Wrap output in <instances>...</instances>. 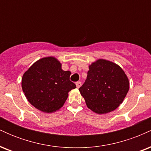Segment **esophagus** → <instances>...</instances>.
<instances>
[{
  "mask_svg": "<svg viewBox=\"0 0 151 151\" xmlns=\"http://www.w3.org/2000/svg\"><path fill=\"white\" fill-rule=\"evenodd\" d=\"M81 82H80V81H78V82L76 83V86H77V89H79V88L81 86Z\"/></svg>",
  "mask_w": 151,
  "mask_h": 151,
  "instance_id": "34e87169",
  "label": "esophagus"
}]
</instances>
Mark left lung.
Listing matches in <instances>:
<instances>
[{
	"label": "left lung",
	"instance_id": "8db88e82",
	"mask_svg": "<svg viewBox=\"0 0 151 151\" xmlns=\"http://www.w3.org/2000/svg\"><path fill=\"white\" fill-rule=\"evenodd\" d=\"M129 85V78L120 66L98 59L89 65L85 82L79 90L90 110L105 114L122 104Z\"/></svg>",
	"mask_w": 151,
	"mask_h": 151
}]
</instances>
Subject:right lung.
<instances>
[{
  "instance_id": "obj_1",
  "label": "right lung",
  "mask_w": 151,
  "mask_h": 151,
  "mask_svg": "<svg viewBox=\"0 0 151 151\" xmlns=\"http://www.w3.org/2000/svg\"><path fill=\"white\" fill-rule=\"evenodd\" d=\"M70 71H64L56 58L40 59L22 77V89L31 105L40 111L52 113L63 106L68 93L76 88L70 80Z\"/></svg>"
}]
</instances>
